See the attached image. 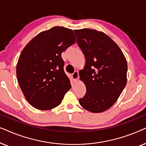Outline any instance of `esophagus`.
Instances as JSON below:
<instances>
[{
	"label": "esophagus",
	"instance_id": "1",
	"mask_svg": "<svg viewBox=\"0 0 146 146\" xmlns=\"http://www.w3.org/2000/svg\"><path fill=\"white\" fill-rule=\"evenodd\" d=\"M72 77L74 82H76L78 80V78H79L78 72L75 71L72 74Z\"/></svg>",
	"mask_w": 146,
	"mask_h": 146
}]
</instances>
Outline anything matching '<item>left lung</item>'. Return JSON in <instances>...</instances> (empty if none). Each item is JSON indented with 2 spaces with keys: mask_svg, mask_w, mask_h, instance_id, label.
<instances>
[{
  "mask_svg": "<svg viewBox=\"0 0 146 146\" xmlns=\"http://www.w3.org/2000/svg\"><path fill=\"white\" fill-rule=\"evenodd\" d=\"M74 33L86 58L79 75L86 92L79 103L90 112H103L112 106L126 85V59L115 42L102 32L84 29Z\"/></svg>",
  "mask_w": 146,
  "mask_h": 146,
  "instance_id": "8db88e82",
  "label": "left lung"
}]
</instances>
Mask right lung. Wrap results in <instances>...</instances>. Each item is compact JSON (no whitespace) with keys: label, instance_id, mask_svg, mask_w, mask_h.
Instances as JSON below:
<instances>
[{"label":"right lung","instance_id":"1","mask_svg":"<svg viewBox=\"0 0 146 146\" xmlns=\"http://www.w3.org/2000/svg\"><path fill=\"white\" fill-rule=\"evenodd\" d=\"M75 42L72 30L54 27L40 33L22 51L17 65V79L26 100L34 108H54L71 88L61 54Z\"/></svg>","mask_w":146,"mask_h":146}]
</instances>
